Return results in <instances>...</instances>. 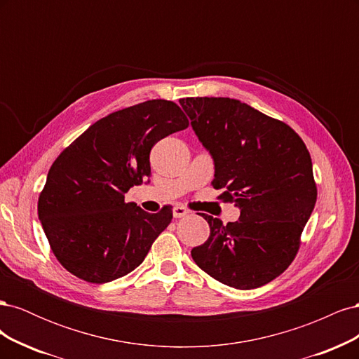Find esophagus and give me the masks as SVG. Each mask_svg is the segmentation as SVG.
<instances>
[{
    "label": "esophagus",
    "instance_id": "1",
    "mask_svg": "<svg viewBox=\"0 0 359 359\" xmlns=\"http://www.w3.org/2000/svg\"><path fill=\"white\" fill-rule=\"evenodd\" d=\"M189 210L187 208H184V206H180V205H177V206H173V210H172V214H173V217H175V219H181V217H186V215H189Z\"/></svg>",
    "mask_w": 359,
    "mask_h": 359
}]
</instances>
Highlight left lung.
Segmentation results:
<instances>
[{
    "label": "left lung",
    "mask_w": 359,
    "mask_h": 359,
    "mask_svg": "<svg viewBox=\"0 0 359 359\" xmlns=\"http://www.w3.org/2000/svg\"><path fill=\"white\" fill-rule=\"evenodd\" d=\"M180 104L214 160L212 187L240 219L202 214L210 236L191 250L196 265L235 289H256L292 264L316 203L311 157L293 130L227 97H187Z\"/></svg>",
    "instance_id": "8db88e82"
}]
</instances>
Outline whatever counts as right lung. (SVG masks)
Masks as SVG:
<instances>
[{
	"label": "right lung",
	"instance_id": "right-lung-1",
	"mask_svg": "<svg viewBox=\"0 0 359 359\" xmlns=\"http://www.w3.org/2000/svg\"><path fill=\"white\" fill-rule=\"evenodd\" d=\"M187 127L178 104L148 100L99 119L53 161L37 210L69 273L102 285L144 262L172 210L149 214L124 194L149 178L154 144Z\"/></svg>",
	"mask_w": 359,
	"mask_h": 359
}]
</instances>
